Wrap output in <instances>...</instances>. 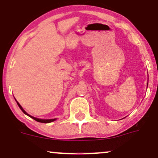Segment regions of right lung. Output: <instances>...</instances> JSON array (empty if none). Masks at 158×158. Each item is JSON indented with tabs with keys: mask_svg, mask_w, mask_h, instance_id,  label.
<instances>
[{
	"mask_svg": "<svg viewBox=\"0 0 158 158\" xmlns=\"http://www.w3.org/2000/svg\"><path fill=\"white\" fill-rule=\"evenodd\" d=\"M17 104H18V106H19V108H21V110H22V111L23 112V113H24L25 114H27V115H28L29 117H31V118H32L33 119H35V121H37V122H39V123H49L53 122L54 120H56V119H39V118H35V117H32V116H30V114H27V112L25 111V110L23 109V108H22V107L21 106V105H20L19 103L18 102H17Z\"/></svg>",
	"mask_w": 158,
	"mask_h": 158,
	"instance_id": "obj_1",
	"label": "right lung"
}]
</instances>
